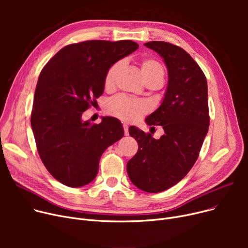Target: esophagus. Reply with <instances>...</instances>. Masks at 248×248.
Listing matches in <instances>:
<instances>
[{"label":"esophagus","instance_id":"obj_1","mask_svg":"<svg viewBox=\"0 0 248 248\" xmlns=\"http://www.w3.org/2000/svg\"><path fill=\"white\" fill-rule=\"evenodd\" d=\"M124 135L128 136V125L126 124H124Z\"/></svg>","mask_w":248,"mask_h":248}]
</instances>
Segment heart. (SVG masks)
<instances>
[{"label": "heart", "instance_id": "heart-1", "mask_svg": "<svg viewBox=\"0 0 248 248\" xmlns=\"http://www.w3.org/2000/svg\"><path fill=\"white\" fill-rule=\"evenodd\" d=\"M122 67V62H116L109 67L106 77H104V86L112 88L115 83L116 76ZM140 69L142 78L146 83L164 80V68L162 64L153 58H145L140 61ZM148 104L142 101L134 100L125 96H119L112 99L109 103L108 111L119 119L125 122H136L140 116L148 111Z\"/></svg>", "mask_w": 248, "mask_h": 248}]
</instances>
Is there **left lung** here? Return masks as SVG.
Instances as JSON below:
<instances>
[{"label":"left lung","mask_w":248,"mask_h":248,"mask_svg":"<svg viewBox=\"0 0 248 248\" xmlns=\"http://www.w3.org/2000/svg\"><path fill=\"white\" fill-rule=\"evenodd\" d=\"M145 46L157 52L168 69L161 106L146 119L149 125H162L165 134L155 140L136 126L128 127L139 150L126 171L139 189L159 193L179 183L198 159L210 121L208 87L199 65L184 49L164 41Z\"/></svg>","instance_id":"8db88e82"}]
</instances>
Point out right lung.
Instances as JSON below:
<instances>
[{
	"label": "right lung",
	"instance_id": "1",
	"mask_svg": "<svg viewBox=\"0 0 248 248\" xmlns=\"http://www.w3.org/2000/svg\"><path fill=\"white\" fill-rule=\"evenodd\" d=\"M131 40H91L62 48L42 69L35 89L31 126L39 155L57 181L68 187L89 184L101 155L124 137L121 122L82 121V113L104 90L111 65L133 53Z\"/></svg>",
	"mask_w": 248,
	"mask_h": 248
}]
</instances>
